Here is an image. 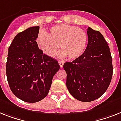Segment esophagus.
<instances>
[{"instance_id": "1", "label": "esophagus", "mask_w": 121, "mask_h": 121, "mask_svg": "<svg viewBox=\"0 0 121 121\" xmlns=\"http://www.w3.org/2000/svg\"><path fill=\"white\" fill-rule=\"evenodd\" d=\"M64 62L60 61V60H59V65L60 67H62L63 65H64Z\"/></svg>"}]
</instances>
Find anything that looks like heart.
<instances>
[{
    "label": "heart",
    "mask_w": 121,
    "mask_h": 121,
    "mask_svg": "<svg viewBox=\"0 0 121 121\" xmlns=\"http://www.w3.org/2000/svg\"><path fill=\"white\" fill-rule=\"evenodd\" d=\"M87 33L82 29L67 24L54 26L49 35L41 32L37 38V43L48 56H54L60 46L63 51L60 55L75 59L84 53L88 44Z\"/></svg>",
    "instance_id": "obj_1"
}]
</instances>
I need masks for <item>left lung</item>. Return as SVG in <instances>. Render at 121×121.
<instances>
[{
    "label": "left lung",
    "mask_w": 121,
    "mask_h": 121,
    "mask_svg": "<svg viewBox=\"0 0 121 121\" xmlns=\"http://www.w3.org/2000/svg\"><path fill=\"white\" fill-rule=\"evenodd\" d=\"M87 46L80 57L65 62L66 86L75 99L90 102L107 90L112 76V57L109 47L98 31L88 27Z\"/></svg>",
    "instance_id": "8db88e82"
}]
</instances>
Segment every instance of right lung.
<instances>
[{
    "mask_svg": "<svg viewBox=\"0 0 121 121\" xmlns=\"http://www.w3.org/2000/svg\"><path fill=\"white\" fill-rule=\"evenodd\" d=\"M39 26L18 33L9 48L6 74L11 91L27 103L42 100L48 94L52 78L60 69L57 60L39 49L36 39Z\"/></svg>",
    "mask_w": 121,
    "mask_h": 121,
    "instance_id": "1",
    "label": "right lung"
}]
</instances>
